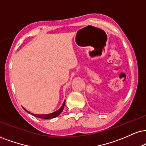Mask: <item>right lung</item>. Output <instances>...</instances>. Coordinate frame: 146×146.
I'll use <instances>...</instances> for the list:
<instances>
[{
    "mask_svg": "<svg viewBox=\"0 0 146 146\" xmlns=\"http://www.w3.org/2000/svg\"><path fill=\"white\" fill-rule=\"evenodd\" d=\"M64 105H65V101L63 102L62 106H61V108L59 109V110H58L57 111H54V112H52V113H47V114H34L33 113H31V112H29V111H27V110H26L25 108H23L24 110L26 112H28V113H31V115H34V116L36 117H39V118H42V119H45V120H48V119H52V118H54V117H57L58 115H59L60 114L61 112L62 111L63 109H64Z\"/></svg>",
    "mask_w": 146,
    "mask_h": 146,
    "instance_id": "right-lung-1",
    "label": "right lung"
}]
</instances>
